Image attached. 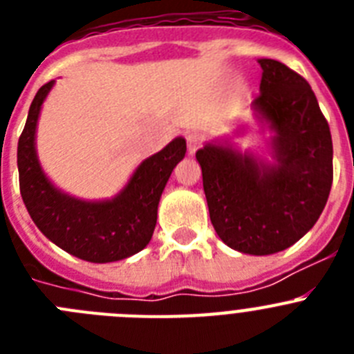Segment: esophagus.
Instances as JSON below:
<instances>
[{
	"label": "esophagus",
	"mask_w": 354,
	"mask_h": 354,
	"mask_svg": "<svg viewBox=\"0 0 354 354\" xmlns=\"http://www.w3.org/2000/svg\"><path fill=\"white\" fill-rule=\"evenodd\" d=\"M202 143H204V136L198 133H189L186 134V145H187V152L189 154H195L196 150L202 147Z\"/></svg>",
	"instance_id": "esophagus-1"
}]
</instances>
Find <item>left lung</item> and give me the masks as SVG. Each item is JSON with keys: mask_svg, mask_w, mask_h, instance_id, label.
Segmentation results:
<instances>
[{"mask_svg": "<svg viewBox=\"0 0 354 354\" xmlns=\"http://www.w3.org/2000/svg\"><path fill=\"white\" fill-rule=\"evenodd\" d=\"M259 113L277 131L274 167L230 147L196 152L209 216L225 245L250 255L289 248L319 220L333 183L330 126L314 90L282 62L262 58Z\"/></svg>", "mask_w": 354, "mask_h": 354, "instance_id": "obj_1", "label": "left lung"}]
</instances>
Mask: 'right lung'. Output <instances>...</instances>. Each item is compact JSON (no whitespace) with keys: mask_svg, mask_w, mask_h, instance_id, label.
<instances>
[{"mask_svg":"<svg viewBox=\"0 0 354 354\" xmlns=\"http://www.w3.org/2000/svg\"><path fill=\"white\" fill-rule=\"evenodd\" d=\"M55 81L42 84L19 136V189L31 220L44 236L71 255L88 262L131 257L149 245L158 220V204L175 165L186 154V140L175 138L145 159L126 189L108 202H81L60 193L46 179L35 154L40 106Z\"/></svg>","mask_w":354,"mask_h":354,"instance_id":"1","label":"right lung"}]
</instances>
